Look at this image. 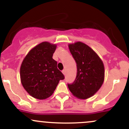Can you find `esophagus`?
Returning a JSON list of instances; mask_svg holds the SVG:
<instances>
[{"label":"esophagus","instance_id":"esophagus-1","mask_svg":"<svg viewBox=\"0 0 129 129\" xmlns=\"http://www.w3.org/2000/svg\"><path fill=\"white\" fill-rule=\"evenodd\" d=\"M62 73H63V74L65 75V73H66V71H65V70H63V71H62Z\"/></svg>","mask_w":129,"mask_h":129}]
</instances>
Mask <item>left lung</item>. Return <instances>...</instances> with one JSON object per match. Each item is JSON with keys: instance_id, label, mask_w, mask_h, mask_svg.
Instances as JSON below:
<instances>
[{"instance_id": "1", "label": "left lung", "mask_w": 129, "mask_h": 129, "mask_svg": "<svg viewBox=\"0 0 129 129\" xmlns=\"http://www.w3.org/2000/svg\"><path fill=\"white\" fill-rule=\"evenodd\" d=\"M69 49L76 63L75 80L68 86L74 96L86 99L94 95L104 80L103 61L92 48L81 42L68 45Z\"/></svg>"}]
</instances>
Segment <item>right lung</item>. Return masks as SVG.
Instances as JSON below:
<instances>
[{
  "instance_id": "right-lung-1",
  "label": "right lung",
  "mask_w": 129,
  "mask_h": 129,
  "mask_svg": "<svg viewBox=\"0 0 129 129\" xmlns=\"http://www.w3.org/2000/svg\"><path fill=\"white\" fill-rule=\"evenodd\" d=\"M56 45L44 42L33 48L22 61L20 79L22 86L30 95L43 100L55 91L60 80L64 79L53 59Z\"/></svg>"
}]
</instances>
